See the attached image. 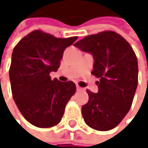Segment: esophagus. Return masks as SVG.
I'll use <instances>...</instances> for the list:
<instances>
[{
	"label": "esophagus",
	"instance_id": "1",
	"mask_svg": "<svg viewBox=\"0 0 148 148\" xmlns=\"http://www.w3.org/2000/svg\"><path fill=\"white\" fill-rule=\"evenodd\" d=\"M76 89H77V90H78V91H80V90H83L82 88H81L80 86H78V85L76 86Z\"/></svg>",
	"mask_w": 148,
	"mask_h": 148
}]
</instances>
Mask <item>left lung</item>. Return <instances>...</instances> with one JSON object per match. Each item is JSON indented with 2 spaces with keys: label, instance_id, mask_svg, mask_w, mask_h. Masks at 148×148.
<instances>
[{
  "label": "left lung",
  "instance_id": "left-lung-1",
  "mask_svg": "<svg viewBox=\"0 0 148 148\" xmlns=\"http://www.w3.org/2000/svg\"><path fill=\"white\" fill-rule=\"evenodd\" d=\"M75 46L94 58L92 75L99 92L87 90L89 101L82 107L84 122L90 128L106 132L122 122L132 106L138 86V60L126 40L113 31L85 36Z\"/></svg>",
  "mask_w": 148,
  "mask_h": 148
}]
</instances>
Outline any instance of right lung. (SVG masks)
I'll use <instances>...</instances> for the list:
<instances>
[{
    "mask_svg": "<svg viewBox=\"0 0 148 148\" xmlns=\"http://www.w3.org/2000/svg\"><path fill=\"white\" fill-rule=\"evenodd\" d=\"M77 38H57L34 30L13 49L10 67L12 97L25 120L36 127L59 123L67 102L75 93L73 82L51 80L49 73L59 68L64 50Z\"/></svg>",
    "mask_w": 148,
    "mask_h": 148,
    "instance_id": "add662e5",
    "label": "right lung"
}]
</instances>
